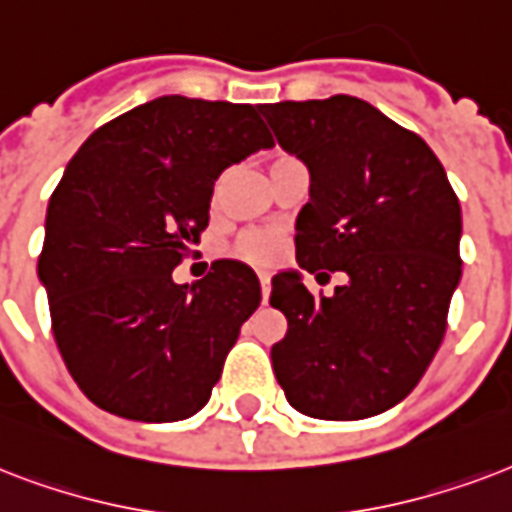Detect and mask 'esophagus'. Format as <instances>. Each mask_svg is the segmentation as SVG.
Returning a JSON list of instances; mask_svg holds the SVG:
<instances>
[{"instance_id": "34e87169", "label": "esophagus", "mask_w": 512, "mask_h": 512, "mask_svg": "<svg viewBox=\"0 0 512 512\" xmlns=\"http://www.w3.org/2000/svg\"><path fill=\"white\" fill-rule=\"evenodd\" d=\"M259 283H261V299H269V291H272V283H269V272H259Z\"/></svg>"}]
</instances>
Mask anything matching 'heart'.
I'll list each match as a JSON object with an SVG mask.
<instances>
[{"mask_svg":"<svg viewBox=\"0 0 512 512\" xmlns=\"http://www.w3.org/2000/svg\"><path fill=\"white\" fill-rule=\"evenodd\" d=\"M283 160H291V157H277L272 165ZM235 253L240 259L251 261V264H272V261L283 253V240L272 232H261V229H253V232H245L240 240L235 243Z\"/></svg>","mask_w":512,"mask_h":512,"instance_id":"heart-1","label":"heart"}]
</instances>
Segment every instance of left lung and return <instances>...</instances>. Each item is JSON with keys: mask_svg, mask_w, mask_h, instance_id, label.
Here are the masks:
<instances>
[{"mask_svg": "<svg viewBox=\"0 0 512 512\" xmlns=\"http://www.w3.org/2000/svg\"><path fill=\"white\" fill-rule=\"evenodd\" d=\"M277 144L310 170L296 219V261L328 280L312 296L299 272L272 277L288 320L272 347L285 398L315 419L382 414L417 387L446 334L462 277V211L433 149L360 98L259 106Z\"/></svg>", "mask_w": 512, "mask_h": 512, "instance_id": "1", "label": "left lung"}]
</instances>
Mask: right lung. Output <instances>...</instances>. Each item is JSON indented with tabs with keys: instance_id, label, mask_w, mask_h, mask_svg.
<instances>
[{
	"instance_id": "1",
	"label": "right lung",
	"mask_w": 512,
	"mask_h": 512,
	"mask_svg": "<svg viewBox=\"0 0 512 512\" xmlns=\"http://www.w3.org/2000/svg\"><path fill=\"white\" fill-rule=\"evenodd\" d=\"M269 146L256 106L162 95L71 157L47 205L37 272L63 363L98 408L178 422L208 403L259 307V277L219 259L178 285L173 269L208 227L216 178Z\"/></svg>"
}]
</instances>
